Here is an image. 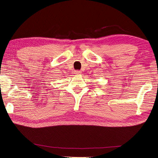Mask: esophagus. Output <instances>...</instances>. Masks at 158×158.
I'll list each match as a JSON object with an SVG mask.
<instances>
[{
	"instance_id": "esophagus-1",
	"label": "esophagus",
	"mask_w": 158,
	"mask_h": 158,
	"mask_svg": "<svg viewBox=\"0 0 158 158\" xmlns=\"http://www.w3.org/2000/svg\"><path fill=\"white\" fill-rule=\"evenodd\" d=\"M74 74H81V72L80 70H76V71H74Z\"/></svg>"
}]
</instances>
